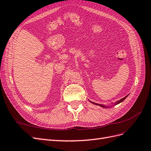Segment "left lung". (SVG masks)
I'll use <instances>...</instances> for the list:
<instances>
[{
  "instance_id": "1",
  "label": "left lung",
  "mask_w": 151,
  "mask_h": 151,
  "mask_svg": "<svg viewBox=\"0 0 151 151\" xmlns=\"http://www.w3.org/2000/svg\"><path fill=\"white\" fill-rule=\"evenodd\" d=\"M129 95H127V96H126L125 97H124L123 98H122V99H120L119 101H116L115 103V105H116V104H119V103H122L123 100H125L126 98H127V97ZM91 103H93V104H96V105H98V106H101V107H103V108H109V106H108V105L107 106H106V105H104V104H98V103H94V102H93V101H89ZM113 106V104H111V107H112Z\"/></svg>"
}]
</instances>
